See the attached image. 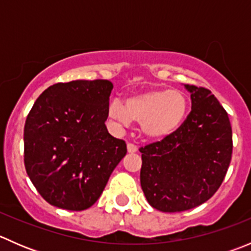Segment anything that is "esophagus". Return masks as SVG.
Returning <instances> with one entry per match:
<instances>
[{
	"label": "esophagus",
	"mask_w": 251,
	"mask_h": 251,
	"mask_svg": "<svg viewBox=\"0 0 251 251\" xmlns=\"http://www.w3.org/2000/svg\"><path fill=\"white\" fill-rule=\"evenodd\" d=\"M137 151H138V148L135 146V144L127 143V151H128V153H136Z\"/></svg>",
	"instance_id": "34e87169"
}]
</instances>
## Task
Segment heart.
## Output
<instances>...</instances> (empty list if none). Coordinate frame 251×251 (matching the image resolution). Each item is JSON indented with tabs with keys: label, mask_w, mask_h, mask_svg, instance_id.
<instances>
[{
	"label": "heart",
	"mask_w": 251,
	"mask_h": 251,
	"mask_svg": "<svg viewBox=\"0 0 251 251\" xmlns=\"http://www.w3.org/2000/svg\"><path fill=\"white\" fill-rule=\"evenodd\" d=\"M188 100L179 90H151L126 98L110 100L108 114L120 127L132 121L141 124L143 136L149 140H164L176 132L186 119Z\"/></svg>",
	"instance_id": "obj_1"
}]
</instances>
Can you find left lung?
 <instances>
[{"label":"left lung","mask_w":251,"mask_h":251,"mask_svg":"<svg viewBox=\"0 0 251 251\" xmlns=\"http://www.w3.org/2000/svg\"><path fill=\"white\" fill-rule=\"evenodd\" d=\"M192 110L181 127L140 149L141 187L148 203L164 212L193 209L219 189L232 158V127L217 98L204 87L183 85Z\"/></svg>","instance_id":"1"}]
</instances>
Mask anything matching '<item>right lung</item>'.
<instances>
[{"label":"right lung","mask_w":251,"mask_h":251,"mask_svg":"<svg viewBox=\"0 0 251 251\" xmlns=\"http://www.w3.org/2000/svg\"><path fill=\"white\" fill-rule=\"evenodd\" d=\"M113 87L108 80L55 83L32 105L24 126L25 169L53 206H92L126 155L125 142L105 126Z\"/></svg>","instance_id":"right-lung-1"}]
</instances>
